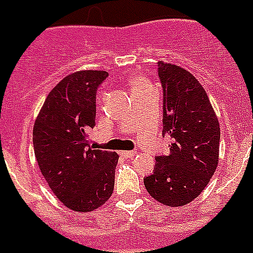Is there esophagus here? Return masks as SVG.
<instances>
[{
	"label": "esophagus",
	"mask_w": 253,
	"mask_h": 253,
	"mask_svg": "<svg viewBox=\"0 0 253 253\" xmlns=\"http://www.w3.org/2000/svg\"><path fill=\"white\" fill-rule=\"evenodd\" d=\"M135 154H136L135 151H123V152H121V155H122L123 158H126V159H131Z\"/></svg>",
	"instance_id": "obj_1"
}]
</instances>
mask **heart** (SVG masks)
<instances>
[{
	"label": "heart",
	"instance_id": "1",
	"mask_svg": "<svg viewBox=\"0 0 253 253\" xmlns=\"http://www.w3.org/2000/svg\"><path fill=\"white\" fill-rule=\"evenodd\" d=\"M147 87H150V84L143 80V79H140V77H134L131 80V90H132V93L140 91L143 89H147Z\"/></svg>",
	"mask_w": 253,
	"mask_h": 253
}]
</instances>
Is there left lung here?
<instances>
[{
  "label": "left lung",
  "mask_w": 253,
  "mask_h": 253,
  "mask_svg": "<svg viewBox=\"0 0 253 253\" xmlns=\"http://www.w3.org/2000/svg\"><path fill=\"white\" fill-rule=\"evenodd\" d=\"M163 86V135L169 154L156 156L154 172L144 177L151 197L167 206H184L200 196L219 159V122L206 91L192 73L159 63Z\"/></svg>",
  "instance_id": "left-lung-1"
}]
</instances>
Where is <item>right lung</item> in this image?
Instances as JSON below:
<instances>
[{"label": "right lung", "mask_w": 253, "mask_h": 253, "mask_svg": "<svg viewBox=\"0 0 253 253\" xmlns=\"http://www.w3.org/2000/svg\"><path fill=\"white\" fill-rule=\"evenodd\" d=\"M109 73L79 71L47 95L33 131L34 152L53 194L75 211H91L113 194L115 152L93 150L87 132L95 126V93Z\"/></svg>", "instance_id": "right-lung-1"}]
</instances>
